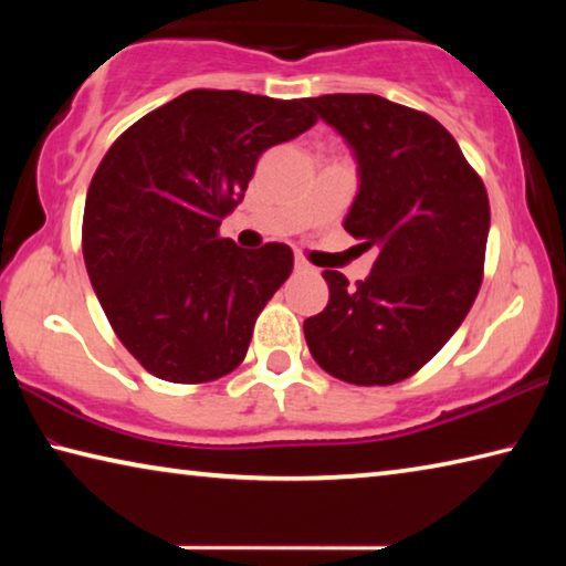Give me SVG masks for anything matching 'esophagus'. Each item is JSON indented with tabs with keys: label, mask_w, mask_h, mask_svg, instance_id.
Instances as JSON below:
<instances>
[{
	"label": "esophagus",
	"mask_w": 566,
	"mask_h": 566,
	"mask_svg": "<svg viewBox=\"0 0 566 566\" xmlns=\"http://www.w3.org/2000/svg\"><path fill=\"white\" fill-rule=\"evenodd\" d=\"M294 270H296V272H310V270H312V264L306 262L304 256H296V260H294Z\"/></svg>",
	"instance_id": "34e87169"
}]
</instances>
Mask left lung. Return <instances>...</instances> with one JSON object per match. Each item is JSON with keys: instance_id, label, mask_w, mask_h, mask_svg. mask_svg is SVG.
Segmentation results:
<instances>
[{"instance_id": "left-lung-1", "label": "left lung", "mask_w": 566, "mask_h": 566, "mask_svg": "<svg viewBox=\"0 0 566 566\" xmlns=\"http://www.w3.org/2000/svg\"><path fill=\"white\" fill-rule=\"evenodd\" d=\"M306 104L354 149L359 191L344 229L377 249L357 286L342 272H322L329 304L304 319L306 347L349 385H395L424 367L472 310L490 197L452 134L429 114L377 94H324Z\"/></svg>"}]
</instances>
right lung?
Listing matches in <instances>:
<instances>
[{
    "label": "right lung",
    "instance_id": "obj_1",
    "mask_svg": "<svg viewBox=\"0 0 566 566\" xmlns=\"http://www.w3.org/2000/svg\"><path fill=\"white\" fill-rule=\"evenodd\" d=\"M314 122L306 99L191 90L134 122L99 161L84 264L114 334L149 375L202 385L242 364L294 254L280 242L249 252L219 224L262 151Z\"/></svg>",
    "mask_w": 566,
    "mask_h": 566
}]
</instances>
